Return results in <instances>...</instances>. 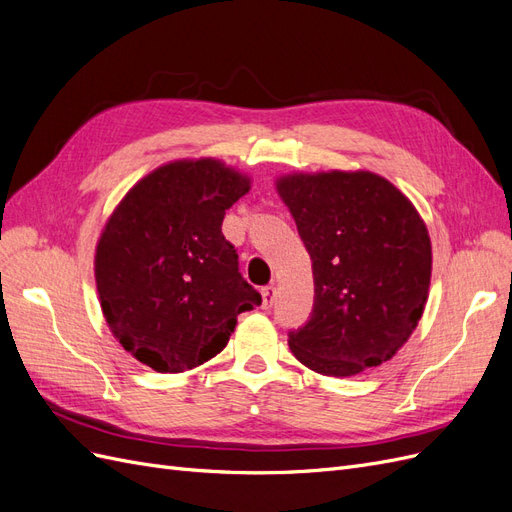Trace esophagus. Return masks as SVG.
I'll return each mask as SVG.
<instances>
[{
	"mask_svg": "<svg viewBox=\"0 0 512 512\" xmlns=\"http://www.w3.org/2000/svg\"><path fill=\"white\" fill-rule=\"evenodd\" d=\"M273 303H275V288L265 286L262 288V307L269 309V307H273Z\"/></svg>",
	"mask_w": 512,
	"mask_h": 512,
	"instance_id": "esophagus-1",
	"label": "esophagus"
}]
</instances>
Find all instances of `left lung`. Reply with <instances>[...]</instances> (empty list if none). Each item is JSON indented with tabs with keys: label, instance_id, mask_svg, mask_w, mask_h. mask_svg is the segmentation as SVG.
I'll use <instances>...</instances> for the list:
<instances>
[{
	"label": "left lung",
	"instance_id": "8db88e82",
	"mask_svg": "<svg viewBox=\"0 0 512 512\" xmlns=\"http://www.w3.org/2000/svg\"><path fill=\"white\" fill-rule=\"evenodd\" d=\"M312 258L314 309L288 346L316 374L348 378L389 361L427 303L431 241L421 215L369 170L275 181Z\"/></svg>",
	"mask_w": 512,
	"mask_h": 512
}]
</instances>
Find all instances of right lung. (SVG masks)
<instances>
[{
  "label": "right lung",
  "mask_w": 512,
  "mask_h": 512,
  "mask_svg": "<svg viewBox=\"0 0 512 512\" xmlns=\"http://www.w3.org/2000/svg\"><path fill=\"white\" fill-rule=\"evenodd\" d=\"M250 177L220 160H177L123 196L96 247L102 314L136 361L181 374L228 344L237 316L262 303L222 235Z\"/></svg>",
  "instance_id": "add662e5"
}]
</instances>
